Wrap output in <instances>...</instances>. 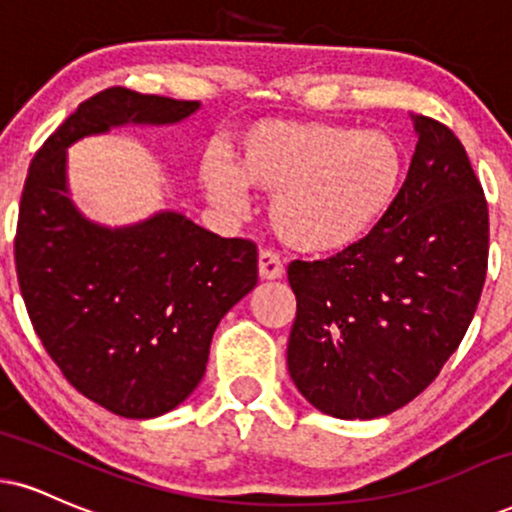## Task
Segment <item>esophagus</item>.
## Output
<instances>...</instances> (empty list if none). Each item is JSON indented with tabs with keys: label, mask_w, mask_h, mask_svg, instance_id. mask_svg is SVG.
<instances>
[{
	"label": "esophagus",
	"mask_w": 512,
	"mask_h": 512,
	"mask_svg": "<svg viewBox=\"0 0 512 512\" xmlns=\"http://www.w3.org/2000/svg\"><path fill=\"white\" fill-rule=\"evenodd\" d=\"M257 269H260V279H281L283 276V264L274 250H260Z\"/></svg>",
	"instance_id": "1"
}]
</instances>
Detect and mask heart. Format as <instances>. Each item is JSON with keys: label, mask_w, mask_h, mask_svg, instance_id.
Wrapping results in <instances>:
<instances>
[{"label": "heart", "mask_w": 512, "mask_h": 512, "mask_svg": "<svg viewBox=\"0 0 512 512\" xmlns=\"http://www.w3.org/2000/svg\"><path fill=\"white\" fill-rule=\"evenodd\" d=\"M405 178L393 135L322 121H262L240 140L233 166L212 159L209 193L243 202L245 186L272 195L279 236L303 252H338L360 243L393 207Z\"/></svg>", "instance_id": "heart-1"}]
</instances>
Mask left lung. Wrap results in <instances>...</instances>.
Here are the masks:
<instances>
[{
	"label": "left lung",
	"instance_id": "left-lung-1",
	"mask_svg": "<svg viewBox=\"0 0 512 512\" xmlns=\"http://www.w3.org/2000/svg\"><path fill=\"white\" fill-rule=\"evenodd\" d=\"M408 178L386 217L329 260L288 264L298 312L288 372L326 415L408 405L458 350L489 264V207L463 143L415 116Z\"/></svg>",
	"mask_w": 512,
	"mask_h": 512
}]
</instances>
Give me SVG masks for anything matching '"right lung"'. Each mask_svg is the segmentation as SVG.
I'll return each mask as SVG.
<instances>
[{
	"label": "right lung",
	"mask_w": 512,
	"mask_h": 512,
	"mask_svg": "<svg viewBox=\"0 0 512 512\" xmlns=\"http://www.w3.org/2000/svg\"><path fill=\"white\" fill-rule=\"evenodd\" d=\"M197 107L119 85L88 97L35 152L18 209L16 274L35 334L73 389L131 420L174 410L200 384L214 329L255 288L257 245L176 212L119 231L90 224L66 195V147Z\"/></svg>",
	"instance_id": "add662e5"
}]
</instances>
